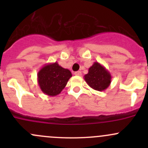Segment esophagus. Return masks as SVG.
<instances>
[{
	"label": "esophagus",
	"instance_id": "34e87169",
	"mask_svg": "<svg viewBox=\"0 0 148 148\" xmlns=\"http://www.w3.org/2000/svg\"><path fill=\"white\" fill-rule=\"evenodd\" d=\"M74 75H76V76H81L82 75V72L80 71H75V72H74Z\"/></svg>",
	"mask_w": 148,
	"mask_h": 148
}]
</instances>
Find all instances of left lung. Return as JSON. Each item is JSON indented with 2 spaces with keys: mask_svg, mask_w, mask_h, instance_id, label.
Masks as SVG:
<instances>
[{
  "mask_svg": "<svg viewBox=\"0 0 148 148\" xmlns=\"http://www.w3.org/2000/svg\"><path fill=\"white\" fill-rule=\"evenodd\" d=\"M85 82L95 90H105L112 82V76L105 67L98 62H95L89 69L86 74L84 76Z\"/></svg>",
  "mask_w": 148,
  "mask_h": 148,
  "instance_id": "left-lung-1",
  "label": "left lung"
}]
</instances>
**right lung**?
I'll return each mask as SVG.
<instances>
[{"instance_id": "add662e5", "label": "right lung", "mask_w": 148, "mask_h": 148, "mask_svg": "<svg viewBox=\"0 0 148 148\" xmlns=\"http://www.w3.org/2000/svg\"><path fill=\"white\" fill-rule=\"evenodd\" d=\"M72 77L71 71L59 65L57 62L45 64L37 74L38 84L43 93L48 96L59 95Z\"/></svg>"}]
</instances>
